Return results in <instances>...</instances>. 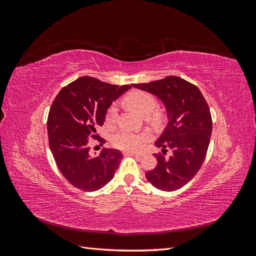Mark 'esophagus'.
Masks as SVG:
<instances>
[{"label": "esophagus", "mask_w": 256, "mask_h": 256, "mask_svg": "<svg viewBox=\"0 0 256 256\" xmlns=\"http://www.w3.org/2000/svg\"><path fill=\"white\" fill-rule=\"evenodd\" d=\"M127 154H131V156H134V157H142V156H144V152H127Z\"/></svg>", "instance_id": "obj_1"}]
</instances>
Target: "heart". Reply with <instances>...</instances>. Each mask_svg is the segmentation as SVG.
<instances>
[{
	"mask_svg": "<svg viewBox=\"0 0 256 256\" xmlns=\"http://www.w3.org/2000/svg\"><path fill=\"white\" fill-rule=\"evenodd\" d=\"M125 102L132 106L138 112H140L143 116L147 118L154 125H159L164 120V113L159 110H156L158 106L157 98L148 92L144 90H134L131 92L125 98ZM118 108L115 104H112L108 108L106 113V122L109 125L113 124L118 120ZM146 134H134L131 131L122 130L118 131L112 136V144L116 148L122 150H134L142 145V143L146 140Z\"/></svg>",
	"mask_w": 256,
	"mask_h": 256,
	"instance_id": "obj_1",
	"label": "heart"
}]
</instances>
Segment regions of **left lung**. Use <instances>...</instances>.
I'll list each match as a JSON object with an SVG mask.
<instances>
[{
    "instance_id": "obj_1",
    "label": "left lung",
    "mask_w": 256,
    "mask_h": 256,
    "mask_svg": "<svg viewBox=\"0 0 256 256\" xmlns=\"http://www.w3.org/2000/svg\"><path fill=\"white\" fill-rule=\"evenodd\" d=\"M132 86L159 97L168 116L166 129L154 143L162 152L156 154L157 166L145 173L146 180L160 190L180 189L196 176L206 158L212 130L208 104L194 84L176 76ZM168 150L172 154L166 158Z\"/></svg>"
}]
</instances>
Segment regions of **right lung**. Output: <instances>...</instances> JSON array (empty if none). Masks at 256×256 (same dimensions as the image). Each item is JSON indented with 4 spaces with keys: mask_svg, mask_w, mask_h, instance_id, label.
<instances>
[{
    "mask_svg": "<svg viewBox=\"0 0 256 256\" xmlns=\"http://www.w3.org/2000/svg\"><path fill=\"white\" fill-rule=\"evenodd\" d=\"M131 85H112L92 76H81L60 90L51 104L47 127L56 164L66 180L83 191H96L109 182L122 154L104 148L90 154V138L104 143L96 132L104 122L108 108Z\"/></svg>",
    "mask_w": 256,
    "mask_h": 256,
    "instance_id": "1",
    "label": "right lung"
}]
</instances>
